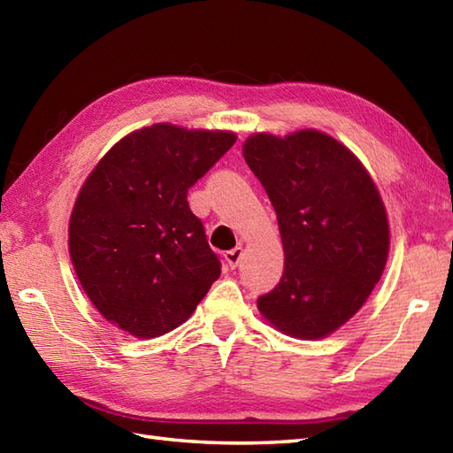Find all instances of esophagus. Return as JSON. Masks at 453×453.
Segmentation results:
<instances>
[{"label":"esophagus","mask_w":453,"mask_h":453,"mask_svg":"<svg viewBox=\"0 0 453 453\" xmlns=\"http://www.w3.org/2000/svg\"><path fill=\"white\" fill-rule=\"evenodd\" d=\"M241 257H243V249H241V247L231 249V250H227L226 255H224L226 262H227V266H229L231 270L239 266V260H241Z\"/></svg>","instance_id":"34e87169"}]
</instances>
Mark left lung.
<instances>
[{"label": "left lung", "instance_id": "left-lung-1", "mask_svg": "<svg viewBox=\"0 0 453 453\" xmlns=\"http://www.w3.org/2000/svg\"><path fill=\"white\" fill-rule=\"evenodd\" d=\"M243 156L276 210L286 255L258 311L293 338H326L382 278L390 226L380 193L359 157L317 129L250 134Z\"/></svg>", "mask_w": 453, "mask_h": 453}]
</instances>
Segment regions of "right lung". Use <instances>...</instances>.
I'll return each instance as SVG.
<instances>
[{
    "mask_svg": "<svg viewBox=\"0 0 453 453\" xmlns=\"http://www.w3.org/2000/svg\"><path fill=\"white\" fill-rule=\"evenodd\" d=\"M235 141L229 131L156 123L115 142L82 183L69 255L115 328L142 340L172 332L222 274L187 191Z\"/></svg>",
    "mask_w": 453,
    "mask_h": 453,
    "instance_id": "1",
    "label": "right lung"
}]
</instances>
